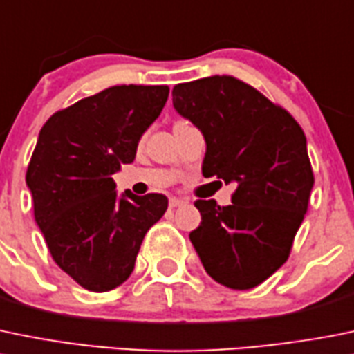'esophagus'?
<instances>
[{"instance_id":"34e87169","label":"esophagus","mask_w":354,"mask_h":354,"mask_svg":"<svg viewBox=\"0 0 354 354\" xmlns=\"http://www.w3.org/2000/svg\"><path fill=\"white\" fill-rule=\"evenodd\" d=\"M183 204H185V201H183V198H176V197L169 198V207H171V209L178 207V205H183Z\"/></svg>"}]
</instances>
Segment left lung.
I'll return each mask as SVG.
<instances>
[{
	"label": "left lung",
	"mask_w": 354,
	"mask_h": 354,
	"mask_svg": "<svg viewBox=\"0 0 354 354\" xmlns=\"http://www.w3.org/2000/svg\"><path fill=\"white\" fill-rule=\"evenodd\" d=\"M173 105L204 135L202 174L236 187L230 205L195 202L202 221L192 243L212 280L252 289L286 263L308 211L306 136L289 112L232 75L176 84Z\"/></svg>",
	"instance_id": "8db88e82"
}]
</instances>
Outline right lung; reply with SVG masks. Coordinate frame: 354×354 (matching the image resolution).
<instances>
[{
  "label": "right lung",
  "instance_id": "1",
  "mask_svg": "<svg viewBox=\"0 0 354 354\" xmlns=\"http://www.w3.org/2000/svg\"><path fill=\"white\" fill-rule=\"evenodd\" d=\"M167 95V86H112L41 128L26 174L34 218L55 263L84 289L124 283L143 236L166 212V195H119L112 176L135 160Z\"/></svg>",
  "mask_w": 354,
  "mask_h": 354
}]
</instances>
